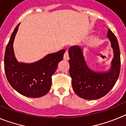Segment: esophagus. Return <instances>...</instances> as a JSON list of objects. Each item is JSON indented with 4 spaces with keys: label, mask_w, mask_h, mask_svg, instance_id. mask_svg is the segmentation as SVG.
<instances>
[{
    "label": "esophagus",
    "mask_w": 126,
    "mask_h": 126,
    "mask_svg": "<svg viewBox=\"0 0 126 126\" xmlns=\"http://www.w3.org/2000/svg\"><path fill=\"white\" fill-rule=\"evenodd\" d=\"M64 59L65 60V61H68L69 59V52L68 50H67L65 52L64 55Z\"/></svg>",
    "instance_id": "34e87169"
}]
</instances>
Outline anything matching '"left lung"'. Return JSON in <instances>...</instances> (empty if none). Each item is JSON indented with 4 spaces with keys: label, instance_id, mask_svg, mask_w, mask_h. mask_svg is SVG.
<instances>
[{
    "label": "left lung",
    "instance_id": "8db88e82",
    "mask_svg": "<svg viewBox=\"0 0 126 126\" xmlns=\"http://www.w3.org/2000/svg\"><path fill=\"white\" fill-rule=\"evenodd\" d=\"M107 37L111 42L114 57L110 70L107 73H96L88 68L83 52L78 46L69 50V74L73 91L86 100H96L107 94L115 85L121 71V54L116 36L110 29Z\"/></svg>",
    "mask_w": 126,
    "mask_h": 126
}]
</instances>
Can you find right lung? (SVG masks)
Returning <instances> with one entry per match:
<instances>
[{"instance_id": "right-lung-1", "label": "right lung", "mask_w": 126, "mask_h": 126, "mask_svg": "<svg viewBox=\"0 0 126 126\" xmlns=\"http://www.w3.org/2000/svg\"><path fill=\"white\" fill-rule=\"evenodd\" d=\"M19 25L14 29L5 48L4 70L6 78L11 86L23 96L41 97L50 90L52 76L63 59L65 50L50 53L32 64L19 63L13 50V42Z\"/></svg>"}]
</instances>
